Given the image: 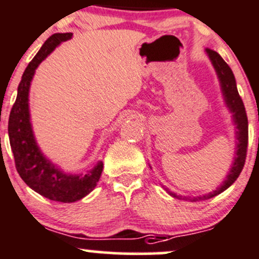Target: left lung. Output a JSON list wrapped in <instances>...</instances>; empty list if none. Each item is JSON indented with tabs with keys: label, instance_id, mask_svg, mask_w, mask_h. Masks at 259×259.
Listing matches in <instances>:
<instances>
[{
	"label": "left lung",
	"instance_id": "obj_1",
	"mask_svg": "<svg viewBox=\"0 0 259 259\" xmlns=\"http://www.w3.org/2000/svg\"><path fill=\"white\" fill-rule=\"evenodd\" d=\"M210 60H211L212 65H214L215 70H217L219 78L221 82V88H223L224 96H225V101L229 106L230 110L234 113V120L236 125H237V153H236L235 163L232 164V168L230 171L229 176L226 177L225 182L221 184L217 190L212 193L203 195V197H198L193 200H204V199H209L215 197V195L220 194L224 190L229 188L234 182L237 180L240 176L241 171H242L243 166H245L246 155H247V146H248V120H247V114L245 109V104H243L242 98L238 95L237 87H236L235 76L232 73L231 69L229 65L224 61V59L217 53V51L211 49H206ZM175 195V194H173ZM177 199H182V200H189L188 197H177Z\"/></svg>",
	"mask_w": 259,
	"mask_h": 259
}]
</instances>
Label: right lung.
Wrapping results in <instances>:
<instances>
[{"mask_svg":"<svg viewBox=\"0 0 259 259\" xmlns=\"http://www.w3.org/2000/svg\"><path fill=\"white\" fill-rule=\"evenodd\" d=\"M71 36V33H56L44 42L22 76L8 120V136L18 175L28 187L42 197L61 203H72L86 197L97 186L103 171V162H99L86 175L76 176L61 172L42 156L30 126L28 93L34 71L61 41L69 40Z\"/></svg>","mask_w":259,"mask_h":259,"instance_id":"right-lung-1","label":"right lung"}]
</instances>
